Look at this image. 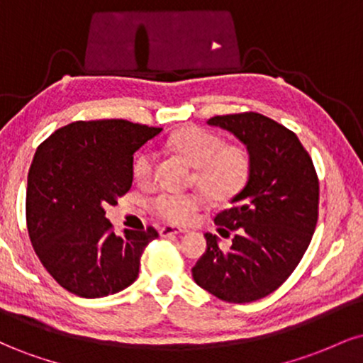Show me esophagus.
<instances>
[{"mask_svg": "<svg viewBox=\"0 0 363 363\" xmlns=\"http://www.w3.org/2000/svg\"><path fill=\"white\" fill-rule=\"evenodd\" d=\"M184 228L181 227H174V225H165V227L160 228V235L162 237H172V235H179L184 234Z\"/></svg>", "mask_w": 363, "mask_h": 363, "instance_id": "1", "label": "esophagus"}]
</instances>
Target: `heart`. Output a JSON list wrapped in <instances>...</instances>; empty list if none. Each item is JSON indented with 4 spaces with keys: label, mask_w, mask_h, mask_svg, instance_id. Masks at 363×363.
I'll return each instance as SVG.
<instances>
[{
    "label": "heart",
    "mask_w": 363,
    "mask_h": 363,
    "mask_svg": "<svg viewBox=\"0 0 363 363\" xmlns=\"http://www.w3.org/2000/svg\"><path fill=\"white\" fill-rule=\"evenodd\" d=\"M176 150L194 167L193 184L203 189L215 201H227L244 189L251 172L247 152L239 145H227L220 135L205 128H184L169 140ZM155 172V155L143 152L135 158L133 177L147 186ZM206 205L199 193H162L150 201L157 216L170 223H189Z\"/></svg>",
    "instance_id": "obj_1"
}]
</instances>
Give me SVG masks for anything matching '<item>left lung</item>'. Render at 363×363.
<instances>
[{"label": "left lung", "mask_w": 363, "mask_h": 363, "mask_svg": "<svg viewBox=\"0 0 363 363\" xmlns=\"http://www.w3.org/2000/svg\"><path fill=\"white\" fill-rule=\"evenodd\" d=\"M210 126L230 131L245 145L251 172L230 208L215 216L218 237L205 234L206 252L193 268L201 289L220 301L254 302L286 281L309 247L319 213V179L297 135L257 114L215 116Z\"/></svg>", "instance_id": "obj_1"}]
</instances>
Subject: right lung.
Returning <instances> with one entry per match:
<instances>
[{"label":"right lung","instance_id":"right-lung-1","mask_svg":"<svg viewBox=\"0 0 363 363\" xmlns=\"http://www.w3.org/2000/svg\"><path fill=\"white\" fill-rule=\"evenodd\" d=\"M162 128L124 119L77 121L37 148L28 170L27 228L48 273L78 297L118 294L138 278L153 227L116 235L106 218L133 184V155Z\"/></svg>","mask_w":363,"mask_h":363}]
</instances>
